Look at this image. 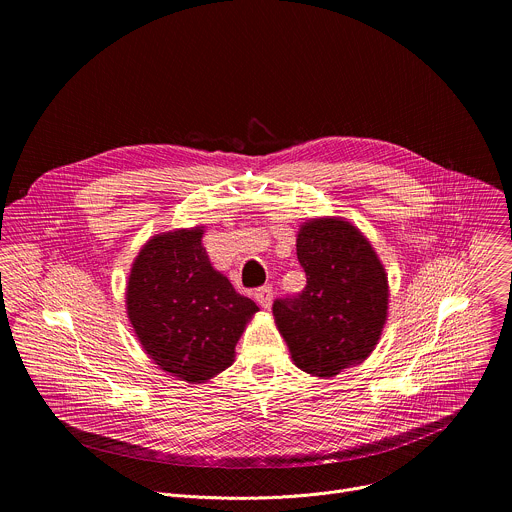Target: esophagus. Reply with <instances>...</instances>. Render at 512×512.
Segmentation results:
<instances>
[{"mask_svg":"<svg viewBox=\"0 0 512 512\" xmlns=\"http://www.w3.org/2000/svg\"><path fill=\"white\" fill-rule=\"evenodd\" d=\"M255 300H257V304H259L263 310H269L271 304H273V289H271L269 285L259 287V289L255 291Z\"/></svg>","mask_w":512,"mask_h":512,"instance_id":"obj_1","label":"esophagus"}]
</instances>
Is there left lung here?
<instances>
[{
    "label": "left lung",
    "mask_w": 512,
    "mask_h": 512,
    "mask_svg": "<svg viewBox=\"0 0 512 512\" xmlns=\"http://www.w3.org/2000/svg\"><path fill=\"white\" fill-rule=\"evenodd\" d=\"M296 249L308 283L296 300H275V324L298 369L332 379L379 344L389 314L387 271L371 241L342 216L308 218Z\"/></svg>",
    "instance_id": "obj_1"
}]
</instances>
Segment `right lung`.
<instances>
[{"mask_svg":"<svg viewBox=\"0 0 512 512\" xmlns=\"http://www.w3.org/2000/svg\"><path fill=\"white\" fill-rule=\"evenodd\" d=\"M204 227L160 233L133 259L125 310L158 367L200 385L235 362V346L257 304L237 294L202 247Z\"/></svg>","mask_w":512,"mask_h":512,"instance_id":"add662e5","label":"right lung"}]
</instances>
